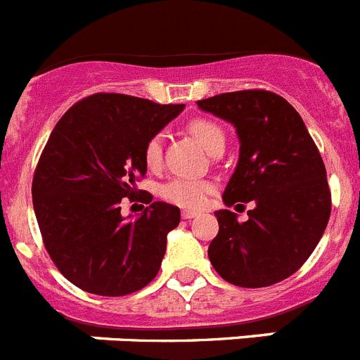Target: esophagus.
Here are the masks:
<instances>
[{
  "label": "esophagus",
  "instance_id": "esophagus-1",
  "mask_svg": "<svg viewBox=\"0 0 360 360\" xmlns=\"http://www.w3.org/2000/svg\"><path fill=\"white\" fill-rule=\"evenodd\" d=\"M198 212H193V210H183V214H181V217L183 219H193V217H198Z\"/></svg>",
  "mask_w": 360,
  "mask_h": 360
}]
</instances>
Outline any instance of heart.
I'll return each mask as SVG.
<instances>
[{"mask_svg":"<svg viewBox=\"0 0 360 360\" xmlns=\"http://www.w3.org/2000/svg\"><path fill=\"white\" fill-rule=\"evenodd\" d=\"M188 130L195 139H198L199 145L215 154L217 150H224V143H226V137H224L223 128L215 124L210 120H193L188 124ZM143 158H145V165L148 170H159L162 165V139L161 136L150 137L148 143L145 145V152H143ZM214 190V184L210 181L205 179H195V177H176V179H170L165 186L161 188V195L167 201L174 202L177 206H183V208H201L205 206L206 199H208V193H212Z\"/></svg>","mask_w":360,"mask_h":360,"instance_id":"1","label":"heart"}]
</instances>
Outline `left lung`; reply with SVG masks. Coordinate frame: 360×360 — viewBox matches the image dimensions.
I'll use <instances>...</instances> for the list:
<instances>
[{
  "label": "left lung",
  "mask_w": 360,
  "mask_h": 360,
  "mask_svg": "<svg viewBox=\"0 0 360 360\" xmlns=\"http://www.w3.org/2000/svg\"><path fill=\"white\" fill-rule=\"evenodd\" d=\"M236 127L239 161L223 193L226 206L254 201L248 221L217 210L212 266L228 283L262 288L284 281L310 257L326 230L331 193L326 168L302 117L268 90H239L198 101Z\"/></svg>",
  "instance_id": "8db88e82"
}]
</instances>
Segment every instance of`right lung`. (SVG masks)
Segmentation results:
<instances>
[{"mask_svg": "<svg viewBox=\"0 0 360 360\" xmlns=\"http://www.w3.org/2000/svg\"><path fill=\"white\" fill-rule=\"evenodd\" d=\"M183 108L94 94L68 108L50 134L34 174V212L50 259L77 288L121 297L158 275L179 208L145 193L148 208L124 219L121 201H134L137 177H145L148 139Z\"/></svg>", "mask_w": 360, "mask_h": 360, "instance_id": "add662e5", "label": "right lung"}]
</instances>
